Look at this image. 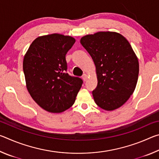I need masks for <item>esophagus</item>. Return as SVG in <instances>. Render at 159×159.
<instances>
[{"label": "esophagus", "instance_id": "1", "mask_svg": "<svg viewBox=\"0 0 159 159\" xmlns=\"http://www.w3.org/2000/svg\"><path fill=\"white\" fill-rule=\"evenodd\" d=\"M82 79L83 80H84V81H86V80H87V75L83 74L82 76Z\"/></svg>", "mask_w": 159, "mask_h": 159}]
</instances>
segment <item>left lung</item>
Here are the masks:
<instances>
[{
    "instance_id": "1",
    "label": "left lung",
    "mask_w": 159,
    "mask_h": 159,
    "mask_svg": "<svg viewBox=\"0 0 159 159\" xmlns=\"http://www.w3.org/2000/svg\"><path fill=\"white\" fill-rule=\"evenodd\" d=\"M80 43L96 67L98 85L93 95L97 105L107 111L122 106L138 79L139 62L130 44L122 35L110 31L87 35Z\"/></svg>"
}]
</instances>
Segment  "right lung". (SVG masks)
<instances>
[{"label":"right lung","instance_id":"add662e5","mask_svg":"<svg viewBox=\"0 0 159 159\" xmlns=\"http://www.w3.org/2000/svg\"><path fill=\"white\" fill-rule=\"evenodd\" d=\"M74 38L53 34L38 37L24 57L26 88L39 105L51 113H61L73 105L83 80L66 73V55Z\"/></svg>","mask_w":159,"mask_h":159}]
</instances>
